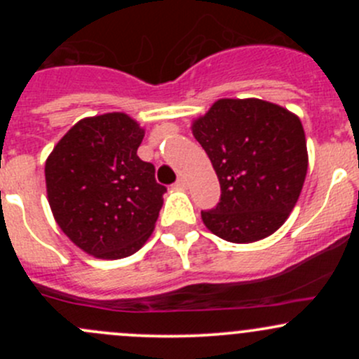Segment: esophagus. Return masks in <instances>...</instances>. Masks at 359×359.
<instances>
[{
  "label": "esophagus",
  "mask_w": 359,
  "mask_h": 359,
  "mask_svg": "<svg viewBox=\"0 0 359 359\" xmlns=\"http://www.w3.org/2000/svg\"><path fill=\"white\" fill-rule=\"evenodd\" d=\"M175 186L180 187V189H184V187L187 186V180L184 179V177H179V179H177V182H175Z\"/></svg>",
  "instance_id": "34e87169"
}]
</instances>
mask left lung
Segmentation results:
<instances>
[{
    "instance_id": "8db88e82",
    "label": "left lung",
    "mask_w": 359,
    "mask_h": 359,
    "mask_svg": "<svg viewBox=\"0 0 359 359\" xmlns=\"http://www.w3.org/2000/svg\"><path fill=\"white\" fill-rule=\"evenodd\" d=\"M220 182L203 224L231 243H253L288 219L307 173L299 116L260 99H219L191 125Z\"/></svg>"
}]
</instances>
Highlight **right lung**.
Wrapping results in <instances>:
<instances>
[{
    "label": "right lung",
    "mask_w": 359,
    "mask_h": 359,
    "mask_svg": "<svg viewBox=\"0 0 359 359\" xmlns=\"http://www.w3.org/2000/svg\"><path fill=\"white\" fill-rule=\"evenodd\" d=\"M146 130L125 112L83 118L45 163L53 219L88 255L116 260L142 248L154 231L165 186L137 156Z\"/></svg>",
    "instance_id": "add662e5"
}]
</instances>
